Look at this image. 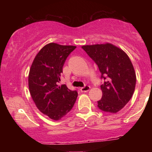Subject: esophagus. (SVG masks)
<instances>
[{"label":"esophagus","instance_id":"obj_1","mask_svg":"<svg viewBox=\"0 0 152 152\" xmlns=\"http://www.w3.org/2000/svg\"><path fill=\"white\" fill-rule=\"evenodd\" d=\"M89 89H90L89 86H84L83 87H82V88H80V91H81V92H87L89 91Z\"/></svg>","mask_w":152,"mask_h":152}]
</instances>
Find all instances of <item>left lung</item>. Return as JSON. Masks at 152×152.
I'll return each mask as SVG.
<instances>
[{"mask_svg":"<svg viewBox=\"0 0 152 152\" xmlns=\"http://www.w3.org/2000/svg\"><path fill=\"white\" fill-rule=\"evenodd\" d=\"M98 66L102 97L98 108L104 112H118L129 102L136 85V74L124 51L110 43L81 47Z\"/></svg>","mask_w":152,"mask_h":152,"instance_id":"1","label":"left lung"}]
</instances>
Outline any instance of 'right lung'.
Here are the masks:
<instances>
[{
	"label": "right lung",
	"mask_w": 152,
	"mask_h": 152,
	"mask_svg": "<svg viewBox=\"0 0 152 152\" xmlns=\"http://www.w3.org/2000/svg\"><path fill=\"white\" fill-rule=\"evenodd\" d=\"M76 46L50 43L38 52L28 76L30 94L41 112L53 120H59L72 109L78 93L65 84L58 86L63 66Z\"/></svg>",
	"instance_id": "obj_1"
}]
</instances>
